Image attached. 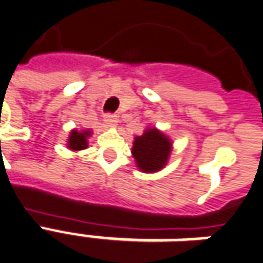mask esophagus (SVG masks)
Wrapping results in <instances>:
<instances>
[{"label":"esophagus","mask_w":263,"mask_h":263,"mask_svg":"<svg viewBox=\"0 0 263 263\" xmlns=\"http://www.w3.org/2000/svg\"><path fill=\"white\" fill-rule=\"evenodd\" d=\"M105 123L107 124V126H116L117 123V116L116 115H110V113H107V115H105Z\"/></svg>","instance_id":"1"}]
</instances>
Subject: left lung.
Segmentation results:
<instances>
[{
    "label": "left lung",
    "mask_w": 263,
    "mask_h": 263,
    "mask_svg": "<svg viewBox=\"0 0 263 263\" xmlns=\"http://www.w3.org/2000/svg\"><path fill=\"white\" fill-rule=\"evenodd\" d=\"M171 140L156 127H148L141 136H136L132 154L139 170L156 173L164 168L171 153Z\"/></svg>",
    "instance_id": "left-lung-1"
}]
</instances>
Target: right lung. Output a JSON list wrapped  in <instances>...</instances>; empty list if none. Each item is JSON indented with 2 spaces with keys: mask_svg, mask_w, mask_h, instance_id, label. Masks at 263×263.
Returning <instances> with one entry per match:
<instances>
[{
  "mask_svg": "<svg viewBox=\"0 0 263 263\" xmlns=\"http://www.w3.org/2000/svg\"><path fill=\"white\" fill-rule=\"evenodd\" d=\"M90 135H92L90 130H83V132L72 130L68 139V148L73 152L85 150L87 147V137H90Z\"/></svg>",
  "mask_w": 263,
  "mask_h": 263,
  "instance_id": "right-lung-1",
  "label": "right lung"
}]
</instances>
